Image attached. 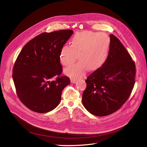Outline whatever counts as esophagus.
Masks as SVG:
<instances>
[{
  "label": "esophagus",
  "instance_id": "obj_1",
  "mask_svg": "<svg viewBox=\"0 0 147 147\" xmlns=\"http://www.w3.org/2000/svg\"><path fill=\"white\" fill-rule=\"evenodd\" d=\"M78 80H75V79H71V82L72 84H75L76 82H77Z\"/></svg>",
  "mask_w": 147,
  "mask_h": 147
}]
</instances>
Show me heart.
<instances>
[{
	"label": "heart",
	"mask_w": 147,
	"mask_h": 147,
	"mask_svg": "<svg viewBox=\"0 0 147 147\" xmlns=\"http://www.w3.org/2000/svg\"><path fill=\"white\" fill-rule=\"evenodd\" d=\"M110 40L105 33L82 31L76 33L72 45H65L60 50V62L63 66L72 65L78 59L80 61L65 69V74L72 78L83 76L90 69L97 70L101 67L107 58Z\"/></svg>",
	"instance_id": "obj_1"
}]
</instances>
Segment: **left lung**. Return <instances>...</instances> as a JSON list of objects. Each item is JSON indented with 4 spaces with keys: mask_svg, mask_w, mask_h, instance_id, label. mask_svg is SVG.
<instances>
[{
    "mask_svg": "<svg viewBox=\"0 0 147 147\" xmlns=\"http://www.w3.org/2000/svg\"><path fill=\"white\" fill-rule=\"evenodd\" d=\"M106 61L86 80L82 104L90 113L105 116L121 107L135 82V65L120 41L110 34Z\"/></svg>",
    "mask_w": 147,
    "mask_h": 147,
    "instance_id": "left-lung-1",
    "label": "left lung"
}]
</instances>
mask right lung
I'll list each match as a JSON object with an SVG mask.
<instances>
[{
    "label": "right lung",
    "mask_w": 147,
    "mask_h": 147,
    "mask_svg": "<svg viewBox=\"0 0 147 147\" xmlns=\"http://www.w3.org/2000/svg\"><path fill=\"white\" fill-rule=\"evenodd\" d=\"M73 33L71 30L42 33L28 42L17 57L12 78L19 98L31 110L47 113L60 103L62 90L71 81L60 76L59 53Z\"/></svg>",
    "instance_id": "obj_1"
}]
</instances>
